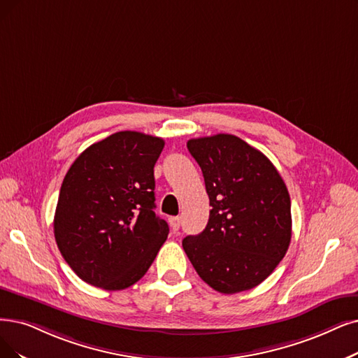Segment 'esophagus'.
I'll return each instance as SVG.
<instances>
[{"instance_id": "esophagus-1", "label": "esophagus", "mask_w": 358, "mask_h": 358, "mask_svg": "<svg viewBox=\"0 0 358 358\" xmlns=\"http://www.w3.org/2000/svg\"><path fill=\"white\" fill-rule=\"evenodd\" d=\"M169 223H170L171 231H173V232H178V231H179V227H180L182 220H180V217H170V219H169Z\"/></svg>"}]
</instances>
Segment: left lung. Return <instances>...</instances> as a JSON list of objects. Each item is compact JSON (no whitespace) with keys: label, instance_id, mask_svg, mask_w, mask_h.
Returning <instances> with one entry per match:
<instances>
[{"label":"left lung","instance_id":"left-lung-1","mask_svg":"<svg viewBox=\"0 0 358 358\" xmlns=\"http://www.w3.org/2000/svg\"><path fill=\"white\" fill-rule=\"evenodd\" d=\"M210 198L204 231L182 241L196 273L222 294L248 291L276 268L292 235L291 198L267 157L235 135L189 139Z\"/></svg>","mask_w":358,"mask_h":358}]
</instances>
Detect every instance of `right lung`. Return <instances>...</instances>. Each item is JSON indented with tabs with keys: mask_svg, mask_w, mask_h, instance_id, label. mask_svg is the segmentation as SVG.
<instances>
[{
	"mask_svg": "<svg viewBox=\"0 0 358 358\" xmlns=\"http://www.w3.org/2000/svg\"><path fill=\"white\" fill-rule=\"evenodd\" d=\"M163 147L162 138L117 132L88 147L66 173L54 236L66 263L92 287L129 288L167 239L169 226L154 213Z\"/></svg>",
	"mask_w": 358,
	"mask_h": 358,
	"instance_id": "1",
	"label": "right lung"
}]
</instances>
